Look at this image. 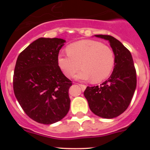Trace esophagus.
Here are the masks:
<instances>
[{
    "instance_id": "34e87169",
    "label": "esophagus",
    "mask_w": 150,
    "mask_h": 150,
    "mask_svg": "<svg viewBox=\"0 0 150 150\" xmlns=\"http://www.w3.org/2000/svg\"><path fill=\"white\" fill-rule=\"evenodd\" d=\"M79 86H80V87H81V89H82V91L85 90L86 87H87V86L85 85H82V84H79Z\"/></svg>"
}]
</instances>
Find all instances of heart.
<instances>
[{"mask_svg":"<svg viewBox=\"0 0 150 150\" xmlns=\"http://www.w3.org/2000/svg\"><path fill=\"white\" fill-rule=\"evenodd\" d=\"M67 54H60L58 63L67 77L99 82L109 76L115 63L114 53L108 46L95 40H81L67 46ZM81 65H80V64Z\"/></svg>","mask_w":150,"mask_h":150,"instance_id":"1","label":"heart"}]
</instances>
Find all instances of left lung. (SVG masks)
<instances>
[{
  "instance_id": "obj_1",
  "label": "left lung",
  "mask_w": 150,
  "mask_h": 150,
  "mask_svg": "<svg viewBox=\"0 0 150 150\" xmlns=\"http://www.w3.org/2000/svg\"><path fill=\"white\" fill-rule=\"evenodd\" d=\"M108 40L115 55L113 71L100 86L87 87L84 95L91 111L104 118H116L128 107L135 92L137 77L131 53L116 38L95 35Z\"/></svg>"
}]
</instances>
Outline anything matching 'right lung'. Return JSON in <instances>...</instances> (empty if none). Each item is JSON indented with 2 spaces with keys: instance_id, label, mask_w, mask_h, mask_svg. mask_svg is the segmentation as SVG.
I'll return each instance as SVG.
<instances>
[{
  "instance_id": "add662e5",
  "label": "right lung",
  "mask_w": 150,
  "mask_h": 150,
  "mask_svg": "<svg viewBox=\"0 0 150 150\" xmlns=\"http://www.w3.org/2000/svg\"><path fill=\"white\" fill-rule=\"evenodd\" d=\"M65 40L39 38L18 56L13 75V90L26 114L42 124H52L70 109L68 91L72 81L58 66Z\"/></svg>"
}]
</instances>
